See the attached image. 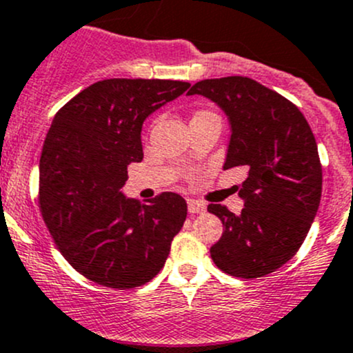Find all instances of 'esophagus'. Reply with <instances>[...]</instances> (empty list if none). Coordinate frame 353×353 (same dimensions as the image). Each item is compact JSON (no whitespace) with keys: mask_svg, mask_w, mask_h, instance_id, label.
Wrapping results in <instances>:
<instances>
[{"mask_svg":"<svg viewBox=\"0 0 353 353\" xmlns=\"http://www.w3.org/2000/svg\"><path fill=\"white\" fill-rule=\"evenodd\" d=\"M188 210H190V213H205L206 205L203 201H199V199L190 198L188 199Z\"/></svg>","mask_w":353,"mask_h":353,"instance_id":"34e87169","label":"esophagus"}]
</instances>
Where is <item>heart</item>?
Segmentation results:
<instances>
[{"mask_svg": "<svg viewBox=\"0 0 353 353\" xmlns=\"http://www.w3.org/2000/svg\"><path fill=\"white\" fill-rule=\"evenodd\" d=\"M201 114H212V112H198L196 116H201Z\"/></svg>", "mask_w": 353, "mask_h": 353, "instance_id": "heart-1", "label": "heart"}]
</instances>
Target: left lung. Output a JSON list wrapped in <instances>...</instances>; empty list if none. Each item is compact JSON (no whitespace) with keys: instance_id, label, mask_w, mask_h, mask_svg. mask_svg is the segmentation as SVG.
<instances>
[{"instance_id":"left-lung-1","label":"left lung","mask_w":353,"mask_h":353,"mask_svg":"<svg viewBox=\"0 0 353 353\" xmlns=\"http://www.w3.org/2000/svg\"><path fill=\"white\" fill-rule=\"evenodd\" d=\"M188 95L225 112L232 134L223 170H245L239 215L208 205L225 229L210 248L213 263L239 279L268 275L297 252L318 213L323 170L314 134L290 101L251 78L201 80Z\"/></svg>"}]
</instances>
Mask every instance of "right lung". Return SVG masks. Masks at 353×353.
Returning a JSON list of instances; mask_svg holds the SVG:
<instances>
[{"mask_svg":"<svg viewBox=\"0 0 353 353\" xmlns=\"http://www.w3.org/2000/svg\"><path fill=\"white\" fill-rule=\"evenodd\" d=\"M188 81L110 78L59 109L39 163V203L65 259L92 282L124 290L150 282L186 220L177 193L141 205L121 191L143 160L141 128Z\"/></svg>","mask_w":353,"mask_h":353,"instance_id":"add662e5","label":"right lung"}]
</instances>
